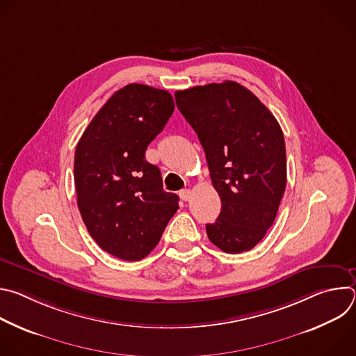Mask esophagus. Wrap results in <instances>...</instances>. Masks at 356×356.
<instances>
[{"instance_id": "esophagus-1", "label": "esophagus", "mask_w": 356, "mask_h": 356, "mask_svg": "<svg viewBox=\"0 0 356 356\" xmlns=\"http://www.w3.org/2000/svg\"><path fill=\"white\" fill-rule=\"evenodd\" d=\"M179 195H180V198H181L183 201H188L190 197H191V191H190V188H184V190H181V191L179 193Z\"/></svg>"}]
</instances>
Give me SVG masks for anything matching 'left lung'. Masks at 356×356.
Masks as SVG:
<instances>
[{
	"label": "left lung",
	"instance_id": "obj_1",
	"mask_svg": "<svg viewBox=\"0 0 356 356\" xmlns=\"http://www.w3.org/2000/svg\"><path fill=\"white\" fill-rule=\"evenodd\" d=\"M195 131L221 198V213L207 224L209 239L227 253L252 249L273 225L286 188L282 128L259 98L235 81L175 92Z\"/></svg>",
	"mask_w": 356,
	"mask_h": 356
}]
</instances>
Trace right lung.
<instances>
[{
  "label": "right lung",
  "mask_w": 356,
  "mask_h": 356,
  "mask_svg": "<svg viewBox=\"0 0 356 356\" xmlns=\"http://www.w3.org/2000/svg\"><path fill=\"white\" fill-rule=\"evenodd\" d=\"M173 110L169 91L128 84L101 107L76 146L81 218L99 248L120 259L149 255L179 209V197L163 190L159 168L145 161Z\"/></svg>",
  "instance_id": "right-lung-1"
}]
</instances>
